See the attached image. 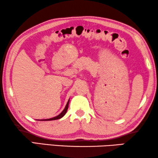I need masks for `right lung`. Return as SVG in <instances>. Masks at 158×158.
Wrapping results in <instances>:
<instances>
[{
  "instance_id": "right-lung-1",
  "label": "right lung",
  "mask_w": 158,
  "mask_h": 158,
  "mask_svg": "<svg viewBox=\"0 0 158 158\" xmlns=\"http://www.w3.org/2000/svg\"><path fill=\"white\" fill-rule=\"evenodd\" d=\"M69 101L67 102V104H66V105L65 106V108L64 109V110L62 111V112L60 113V114L58 115L56 117H52V118H50V119H41V121H50V120H56V119H61V117H63L65 114L67 112V110H68V107H69ZM40 120V119H39Z\"/></svg>"
}]
</instances>
